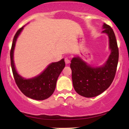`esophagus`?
<instances>
[{"label":"esophagus","instance_id":"1","mask_svg":"<svg viewBox=\"0 0 129 129\" xmlns=\"http://www.w3.org/2000/svg\"><path fill=\"white\" fill-rule=\"evenodd\" d=\"M65 62H66V64H69V63L70 62V59L68 57H66V58H65Z\"/></svg>","mask_w":129,"mask_h":129}]
</instances>
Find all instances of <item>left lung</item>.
Returning a JSON list of instances; mask_svg holds the SVG:
<instances>
[{
    "mask_svg": "<svg viewBox=\"0 0 129 129\" xmlns=\"http://www.w3.org/2000/svg\"><path fill=\"white\" fill-rule=\"evenodd\" d=\"M102 33L109 37L110 54L103 66L93 67L87 63L79 56H76L71 60L72 81L75 91L86 98H93L101 94L110 87L116 73L119 51L113 29L104 23Z\"/></svg>",
    "mask_w": 129,
    "mask_h": 129,
    "instance_id": "1",
    "label": "left lung"
}]
</instances>
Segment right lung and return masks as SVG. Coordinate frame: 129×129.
I'll return each mask as SVG.
<instances>
[{"instance_id": "1", "label": "right lung", "mask_w": 129, "mask_h": 129, "mask_svg": "<svg viewBox=\"0 0 129 129\" xmlns=\"http://www.w3.org/2000/svg\"><path fill=\"white\" fill-rule=\"evenodd\" d=\"M25 26L17 31L13 39L10 51L11 66L17 87L26 96L35 100H44L52 95L55 90L57 78L66 66L64 59L50 63L38 76L24 78L17 72L14 61V51L17 38Z\"/></svg>"}]
</instances>
